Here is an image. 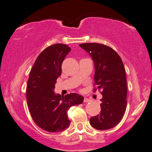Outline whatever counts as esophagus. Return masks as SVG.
<instances>
[{
    "mask_svg": "<svg viewBox=\"0 0 152 152\" xmlns=\"http://www.w3.org/2000/svg\"><path fill=\"white\" fill-rule=\"evenodd\" d=\"M90 101H91V100L89 99V98H84V102H90Z\"/></svg>",
    "mask_w": 152,
    "mask_h": 152,
    "instance_id": "34e87169",
    "label": "esophagus"
}]
</instances>
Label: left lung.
Listing matches in <instances>:
<instances>
[{"label": "left lung", "mask_w": 152, "mask_h": 152, "mask_svg": "<svg viewBox=\"0 0 152 152\" xmlns=\"http://www.w3.org/2000/svg\"><path fill=\"white\" fill-rule=\"evenodd\" d=\"M79 46L92 58L94 80L101 89L100 114L91 117L90 125L98 130L115 127L125 114L127 101L125 69L119 55L110 47L99 43H83Z\"/></svg>", "instance_id": "obj_1"}]
</instances>
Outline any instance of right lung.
Here are the masks:
<instances>
[{"label":"right lung","mask_w":152,"mask_h":152,"mask_svg":"<svg viewBox=\"0 0 152 152\" xmlns=\"http://www.w3.org/2000/svg\"><path fill=\"white\" fill-rule=\"evenodd\" d=\"M71 49L67 45L54 44L42 51L36 58L27 80V100L34 121L49 132H60L69 127L67 112L83 103L84 97L76 93L65 96L54 92L61 65Z\"/></svg>","instance_id":"1"}]
</instances>
